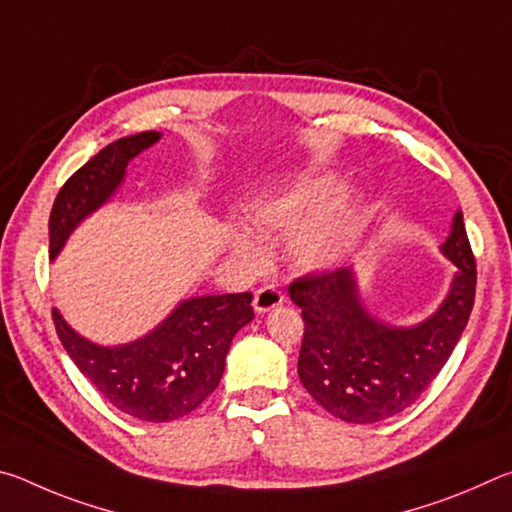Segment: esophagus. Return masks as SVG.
<instances>
[{
    "mask_svg": "<svg viewBox=\"0 0 512 512\" xmlns=\"http://www.w3.org/2000/svg\"><path fill=\"white\" fill-rule=\"evenodd\" d=\"M282 302H284L282 291L277 289V287H273V284H266V287L257 289L255 300H253V307H255L257 314H266V311L280 307Z\"/></svg>",
    "mask_w": 512,
    "mask_h": 512,
    "instance_id": "1",
    "label": "esophagus"
}]
</instances>
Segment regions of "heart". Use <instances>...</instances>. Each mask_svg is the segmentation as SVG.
Instances as JSON below:
<instances>
[{"label":"heart","instance_id":"1","mask_svg":"<svg viewBox=\"0 0 512 512\" xmlns=\"http://www.w3.org/2000/svg\"><path fill=\"white\" fill-rule=\"evenodd\" d=\"M248 232H235L232 244L248 264L262 259L257 241L287 237L284 253L300 273L334 266L359 235L361 219L348 198H336L332 180H302L280 192L255 198L246 212Z\"/></svg>","mask_w":512,"mask_h":512}]
</instances>
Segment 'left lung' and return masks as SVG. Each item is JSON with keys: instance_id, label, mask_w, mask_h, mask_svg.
Wrapping results in <instances>:
<instances>
[{"instance_id": "obj_1", "label": "left lung", "mask_w": 512, "mask_h": 512, "mask_svg": "<svg viewBox=\"0 0 512 512\" xmlns=\"http://www.w3.org/2000/svg\"><path fill=\"white\" fill-rule=\"evenodd\" d=\"M440 253L456 266L452 287L443 305L411 327L370 316L352 268L293 280L289 296L305 320L298 375L325 411L354 424L393 418L443 370L474 307L476 262L463 212H456Z\"/></svg>"}]
</instances>
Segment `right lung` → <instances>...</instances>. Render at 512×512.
Wrapping results in <instances>:
<instances>
[{
    "instance_id": "right-lung-1",
    "label": "right lung",
    "mask_w": 512,
    "mask_h": 512,
    "mask_svg": "<svg viewBox=\"0 0 512 512\" xmlns=\"http://www.w3.org/2000/svg\"><path fill=\"white\" fill-rule=\"evenodd\" d=\"M158 140L155 131L121 137L67 180L49 216L51 259L76 225L117 192L128 162ZM250 302L253 293L189 298L153 332L112 348L83 339L58 309L54 325L76 368L112 406L144 422H171L192 413L219 386L232 339L255 318Z\"/></svg>"
}]
</instances>
